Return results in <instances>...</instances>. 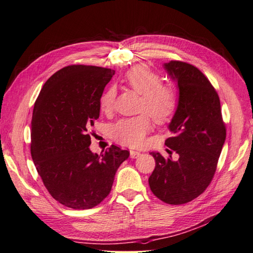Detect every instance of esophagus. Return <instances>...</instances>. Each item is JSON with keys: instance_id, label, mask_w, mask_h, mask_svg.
I'll return each instance as SVG.
<instances>
[{"instance_id": "34e87169", "label": "esophagus", "mask_w": 253, "mask_h": 253, "mask_svg": "<svg viewBox=\"0 0 253 253\" xmlns=\"http://www.w3.org/2000/svg\"><path fill=\"white\" fill-rule=\"evenodd\" d=\"M129 154H131V157L132 158H137V157H139L140 155H141V153L140 152H138V151H129Z\"/></svg>"}]
</instances>
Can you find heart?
Returning a JSON list of instances; mask_svg holds the SVG:
<instances>
[{
	"label": "heart",
	"instance_id": "b5f03b06",
	"mask_svg": "<svg viewBox=\"0 0 253 253\" xmlns=\"http://www.w3.org/2000/svg\"><path fill=\"white\" fill-rule=\"evenodd\" d=\"M124 82L127 87L141 95L138 112L142 114L118 120L112 127V136L126 147H140L152 129V120L148 115L157 124L169 121L177 108V94L171 85L162 82L157 73L145 65H137L128 70L124 76ZM115 99L116 89L106 88L99 98L100 110L106 114L111 113Z\"/></svg>",
	"mask_w": 253,
	"mask_h": 253
}]
</instances>
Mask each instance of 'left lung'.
<instances>
[{"label": "left lung", "instance_id": "8db88e82", "mask_svg": "<svg viewBox=\"0 0 253 253\" xmlns=\"http://www.w3.org/2000/svg\"><path fill=\"white\" fill-rule=\"evenodd\" d=\"M165 68L179 88L177 110L169 125L172 136L165 143L179 158L174 162L152 152L155 169L149 185L160 201L182 205L204 193L212 181L226 139V125L217 91L196 66L171 61Z\"/></svg>", "mask_w": 253, "mask_h": 253}]
</instances>
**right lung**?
<instances>
[{"instance_id": "obj_1", "label": "right lung", "mask_w": 253, "mask_h": 253, "mask_svg": "<svg viewBox=\"0 0 253 253\" xmlns=\"http://www.w3.org/2000/svg\"><path fill=\"white\" fill-rule=\"evenodd\" d=\"M114 70L74 64L45 82L35 102L30 152L40 177L57 202L72 209L94 208L111 192L129 152L116 145L101 156L89 150L99 98Z\"/></svg>"}]
</instances>
